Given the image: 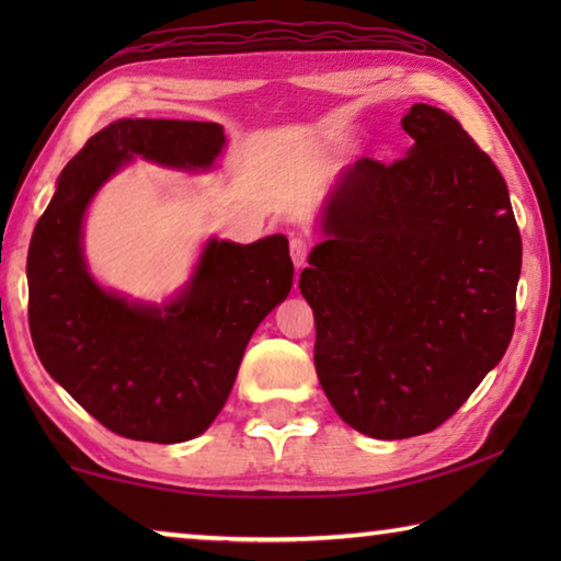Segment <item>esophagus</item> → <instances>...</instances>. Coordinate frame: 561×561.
<instances>
[{
    "mask_svg": "<svg viewBox=\"0 0 561 561\" xmlns=\"http://www.w3.org/2000/svg\"><path fill=\"white\" fill-rule=\"evenodd\" d=\"M289 247H291V262H294V267L301 270L304 264H307V254H309L307 240H301V237H294V240L289 242Z\"/></svg>",
    "mask_w": 561,
    "mask_h": 561,
    "instance_id": "34e87169",
    "label": "esophagus"
}]
</instances>
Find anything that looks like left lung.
Listing matches in <instances>:
<instances>
[{"label":"left lung","instance_id":"8db88e82","mask_svg":"<svg viewBox=\"0 0 561 561\" xmlns=\"http://www.w3.org/2000/svg\"><path fill=\"white\" fill-rule=\"evenodd\" d=\"M401 126L413 138L403 160L341 170L299 277L329 403L381 440L435 431L500 364L522 270L510 193L490 156L428 103Z\"/></svg>","mask_w":561,"mask_h":561}]
</instances>
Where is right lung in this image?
I'll list each match as a JSON object with an SVG mask.
<instances>
[{
  "mask_svg": "<svg viewBox=\"0 0 561 561\" xmlns=\"http://www.w3.org/2000/svg\"><path fill=\"white\" fill-rule=\"evenodd\" d=\"M220 123L121 118L87 140L56 180L34 227L26 279L36 356L79 405L130 440L185 443L210 428L244 348L287 299L289 242L210 237L185 287L163 304L101 287L83 254V220L99 190L136 158L210 170L225 150Z\"/></svg>",
  "mask_w": 561,
  "mask_h": 561,
  "instance_id": "right-lung-1",
  "label": "right lung"
}]
</instances>
